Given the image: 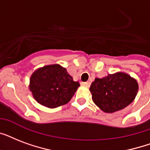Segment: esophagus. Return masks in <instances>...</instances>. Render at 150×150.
Returning a JSON list of instances; mask_svg holds the SVG:
<instances>
[{
    "label": "esophagus",
    "mask_w": 150,
    "mask_h": 150,
    "mask_svg": "<svg viewBox=\"0 0 150 150\" xmlns=\"http://www.w3.org/2000/svg\"><path fill=\"white\" fill-rule=\"evenodd\" d=\"M81 84H82V86H84L89 87L90 86V84H91V83H90V82H82Z\"/></svg>",
    "instance_id": "34e87169"
}]
</instances>
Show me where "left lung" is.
Returning <instances> with one entry per match:
<instances>
[{
	"instance_id": "1",
	"label": "left lung",
	"mask_w": 150,
	"mask_h": 150,
	"mask_svg": "<svg viewBox=\"0 0 150 150\" xmlns=\"http://www.w3.org/2000/svg\"><path fill=\"white\" fill-rule=\"evenodd\" d=\"M138 89L137 82L123 72L96 78L89 88L93 101L106 113H114L128 106L135 100Z\"/></svg>"
}]
</instances>
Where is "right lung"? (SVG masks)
<instances>
[{
    "label": "right lung",
    "instance_id": "1",
    "mask_svg": "<svg viewBox=\"0 0 150 150\" xmlns=\"http://www.w3.org/2000/svg\"><path fill=\"white\" fill-rule=\"evenodd\" d=\"M59 64L44 66L32 75L29 89L35 100L49 108L68 103L79 86Z\"/></svg>",
    "mask_w": 150,
    "mask_h": 150
}]
</instances>
